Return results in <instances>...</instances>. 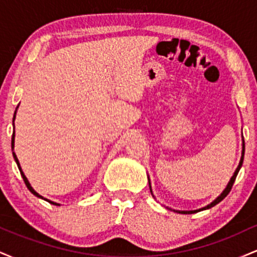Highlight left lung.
Instances as JSON below:
<instances>
[{
    "label": "left lung",
    "instance_id": "8db88e82",
    "mask_svg": "<svg viewBox=\"0 0 257 257\" xmlns=\"http://www.w3.org/2000/svg\"><path fill=\"white\" fill-rule=\"evenodd\" d=\"M244 151H245V145H244V141H243V152H241V158H240V162H239V166H238L237 169H235V172H234V174H233V176H232V178H231V180H229L228 185H227V187L225 188V191H223V192L221 193L220 196L217 197V198L215 199L213 203H210V204H209V205L204 206V208L199 209V210H192V211H178V210H176V213H181V214H193V213H198V211H200V210H205V209H209V208H211V206L216 205L217 203H220L221 200H222L223 198H225V197L227 196V194L229 193V191L232 190V186H233V184H234V181H235V178H237V175H238V172H239V169H240L241 164H243V159H244ZM150 188H151V186H150ZM151 192H152V191H151Z\"/></svg>",
    "mask_w": 257,
    "mask_h": 257
}]
</instances>
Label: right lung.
Masks as SVG:
<instances>
[{"instance_id":"1","label":"right lung","mask_w":257,"mask_h":257,"mask_svg":"<svg viewBox=\"0 0 257 257\" xmlns=\"http://www.w3.org/2000/svg\"><path fill=\"white\" fill-rule=\"evenodd\" d=\"M14 117H16V112H14ZM13 122H14V118H13ZM13 146H14V133H13V135H12V149H13ZM13 157H14V159H16V162H17V164H18V168H19V170H20V174H22V176H23V179H24V182H25V185H26V187L29 188V190H30V192L31 193H34L35 196L36 197H40V198H42L43 199V197L42 196H40V194H38L36 191L34 190V188L31 187L30 186V184H29V181H28V179H26V176L24 175V173H23V170H22V168H20V164H19V161H18V158H17V156H16V153L13 152ZM46 199V198H44ZM46 200H48V199H46ZM49 203H52V204H54V205H59V204H57V203H54V202H51V200H48Z\"/></svg>"}]
</instances>
